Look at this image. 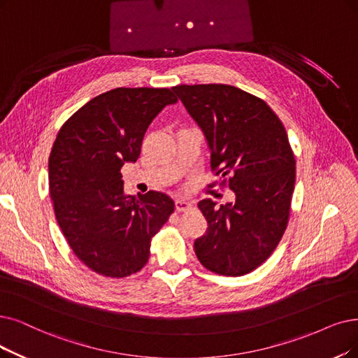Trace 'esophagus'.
Masks as SVG:
<instances>
[{"instance_id":"obj_1","label":"esophagus","mask_w":358,"mask_h":358,"mask_svg":"<svg viewBox=\"0 0 358 358\" xmlns=\"http://www.w3.org/2000/svg\"><path fill=\"white\" fill-rule=\"evenodd\" d=\"M175 206H176L178 211H188V210H191L194 207V203L188 201V199H182L180 198V199H176Z\"/></svg>"}]
</instances>
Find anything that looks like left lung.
I'll list each match as a JSON object with an SVG mask.
<instances>
[{"mask_svg": "<svg viewBox=\"0 0 358 358\" xmlns=\"http://www.w3.org/2000/svg\"><path fill=\"white\" fill-rule=\"evenodd\" d=\"M171 90L203 131L211 169L235 194L220 207L210 198L198 203L208 227L195 239V254L214 273L247 275L268 259L288 224L295 157L287 131L263 99L231 85Z\"/></svg>", "mask_w": 358, "mask_h": 358, "instance_id": "left-lung-1", "label": "left lung"}]
</instances>
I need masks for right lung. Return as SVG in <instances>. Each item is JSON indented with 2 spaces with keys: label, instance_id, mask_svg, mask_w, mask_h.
Listing matches in <instances>:
<instances>
[{
  "label": "right lung",
  "instance_id": "1",
  "mask_svg": "<svg viewBox=\"0 0 358 358\" xmlns=\"http://www.w3.org/2000/svg\"><path fill=\"white\" fill-rule=\"evenodd\" d=\"M178 103L167 88H116L80 107L55 138L48 185L55 219L70 248L107 278L136 273L151 238L175 210L169 195H126L120 169L135 163L151 122Z\"/></svg>",
  "mask_w": 358,
  "mask_h": 358
}]
</instances>
